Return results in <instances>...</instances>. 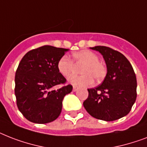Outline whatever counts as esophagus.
<instances>
[{
    "instance_id": "esophagus-1",
    "label": "esophagus",
    "mask_w": 147,
    "mask_h": 147,
    "mask_svg": "<svg viewBox=\"0 0 147 147\" xmlns=\"http://www.w3.org/2000/svg\"><path fill=\"white\" fill-rule=\"evenodd\" d=\"M77 90H78V87H77V86H74V87H73V91H74V92H76Z\"/></svg>"
}]
</instances>
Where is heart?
I'll list each match as a JSON object with an SVG mask.
<instances>
[{
    "label": "heart",
    "instance_id": "b5f03b06",
    "mask_svg": "<svg viewBox=\"0 0 147 147\" xmlns=\"http://www.w3.org/2000/svg\"><path fill=\"white\" fill-rule=\"evenodd\" d=\"M74 65L80 66V75H74L68 80L69 83L76 86L92 85L95 79L100 81L104 79L107 73L102 62L98 61V55L90 50H82L72 55V60L67 56H62L57 61V70L64 77H68L74 70Z\"/></svg>",
    "mask_w": 147,
    "mask_h": 147
}]
</instances>
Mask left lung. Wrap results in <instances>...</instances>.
I'll list each match as a JSON object with an SVG mask.
<instances>
[{
  "mask_svg": "<svg viewBox=\"0 0 147 147\" xmlns=\"http://www.w3.org/2000/svg\"><path fill=\"white\" fill-rule=\"evenodd\" d=\"M91 49L103 55L107 74L101 85L88 90L83 106L96 119L115 121L127 115L136 101V74L130 61L119 51L106 46Z\"/></svg>",
  "mask_w": 147,
  "mask_h": 147,
  "instance_id": "left-lung-1",
  "label": "left lung"
}]
</instances>
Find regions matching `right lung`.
I'll list each match as a JSON object with an SVG mask.
<instances>
[{
    "mask_svg": "<svg viewBox=\"0 0 147 147\" xmlns=\"http://www.w3.org/2000/svg\"><path fill=\"white\" fill-rule=\"evenodd\" d=\"M68 49L44 45L26 54L15 75L16 105L29 121L46 124L58 118L62 101L73 90L57 70V61ZM61 85L58 90L55 85Z\"/></svg>",
    "mask_w": 147,
    "mask_h": 147,
    "instance_id": "1",
    "label": "right lung"
}]
</instances>
